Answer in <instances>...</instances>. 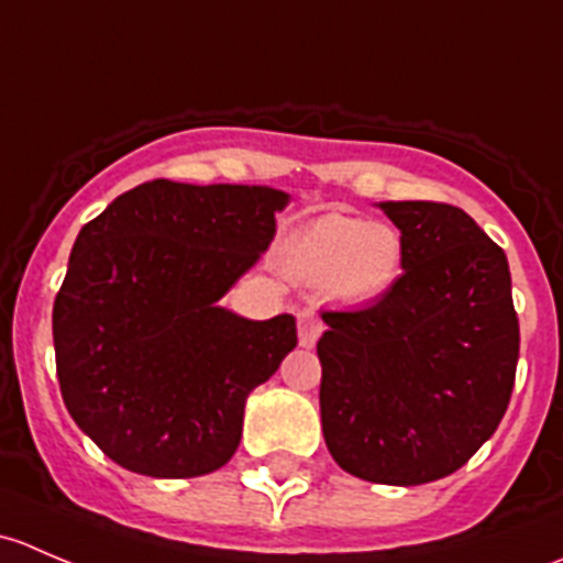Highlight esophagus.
<instances>
[{"label": "esophagus", "mask_w": 563, "mask_h": 563, "mask_svg": "<svg viewBox=\"0 0 563 563\" xmlns=\"http://www.w3.org/2000/svg\"><path fill=\"white\" fill-rule=\"evenodd\" d=\"M321 332H323L321 318L310 313V310L299 313V345H302V349H313L318 338H321Z\"/></svg>", "instance_id": "esophagus-1"}]
</instances>
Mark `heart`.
<instances>
[{"label": "heart", "instance_id": "heart-1", "mask_svg": "<svg viewBox=\"0 0 563 563\" xmlns=\"http://www.w3.org/2000/svg\"><path fill=\"white\" fill-rule=\"evenodd\" d=\"M280 264L291 280L323 286L338 302L371 305L400 277L402 240L389 223L329 212L283 242Z\"/></svg>", "mask_w": 563, "mask_h": 563}]
</instances>
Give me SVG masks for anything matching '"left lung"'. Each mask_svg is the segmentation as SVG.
<instances>
[{"label": "left lung", "instance_id": "1", "mask_svg": "<svg viewBox=\"0 0 563 563\" xmlns=\"http://www.w3.org/2000/svg\"><path fill=\"white\" fill-rule=\"evenodd\" d=\"M378 209L400 229L402 275L371 308L321 313L323 441L360 479L424 485L457 471L507 411L520 354L512 277L463 209Z\"/></svg>", "mask_w": 563, "mask_h": 563}]
</instances>
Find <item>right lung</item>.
Here are the masks:
<instances>
[{
	"label": "right lung",
	"instance_id": "obj_1",
	"mask_svg": "<svg viewBox=\"0 0 563 563\" xmlns=\"http://www.w3.org/2000/svg\"><path fill=\"white\" fill-rule=\"evenodd\" d=\"M291 196L266 185L133 187L84 225L54 302L62 400L113 463L157 479L225 465L247 395L297 345V318L220 299L275 240Z\"/></svg>",
	"mask_w": 563,
	"mask_h": 563
}]
</instances>
